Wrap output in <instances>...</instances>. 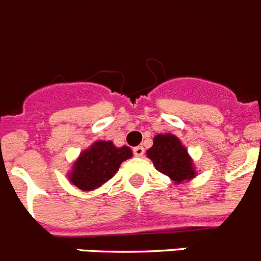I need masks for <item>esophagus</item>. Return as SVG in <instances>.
<instances>
[{"label": "esophagus", "mask_w": 261, "mask_h": 261, "mask_svg": "<svg viewBox=\"0 0 261 261\" xmlns=\"http://www.w3.org/2000/svg\"><path fill=\"white\" fill-rule=\"evenodd\" d=\"M133 153H135L136 156H142L145 153V149L142 146H136L135 149H133Z\"/></svg>", "instance_id": "34e87169"}]
</instances>
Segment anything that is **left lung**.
I'll return each mask as SVG.
<instances>
[{
	"label": "left lung",
	"instance_id": "left-lung-1",
	"mask_svg": "<svg viewBox=\"0 0 261 261\" xmlns=\"http://www.w3.org/2000/svg\"><path fill=\"white\" fill-rule=\"evenodd\" d=\"M146 156L159 172L167 175L174 184L186 183L196 176L192 156L187 147L172 133H159L153 138V146Z\"/></svg>",
	"mask_w": 261,
	"mask_h": 261
}]
</instances>
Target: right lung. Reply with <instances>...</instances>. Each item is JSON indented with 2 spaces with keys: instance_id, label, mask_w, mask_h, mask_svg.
<instances>
[{
  "instance_id": "add662e5",
  "label": "right lung",
  "mask_w": 261,
  "mask_h": 261,
  "mask_svg": "<svg viewBox=\"0 0 261 261\" xmlns=\"http://www.w3.org/2000/svg\"><path fill=\"white\" fill-rule=\"evenodd\" d=\"M130 147H116L112 141H95L84 151L71 166L68 179L82 191H94L112 179L120 165L132 158Z\"/></svg>"
}]
</instances>
